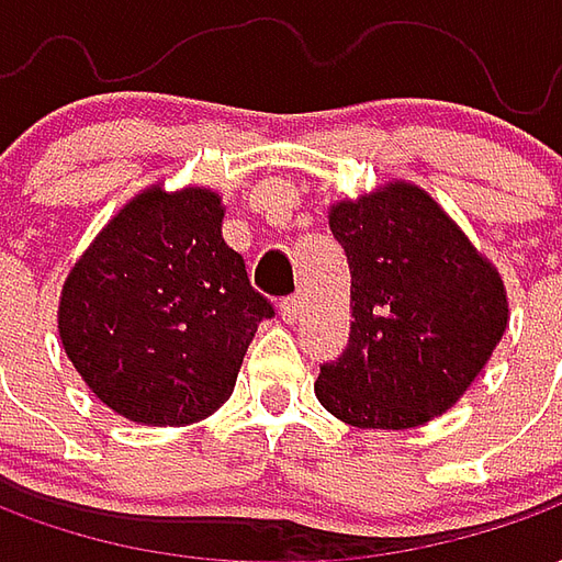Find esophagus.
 Masks as SVG:
<instances>
[{"instance_id": "obj_1", "label": "esophagus", "mask_w": 562, "mask_h": 562, "mask_svg": "<svg viewBox=\"0 0 562 562\" xmlns=\"http://www.w3.org/2000/svg\"><path fill=\"white\" fill-rule=\"evenodd\" d=\"M280 316L285 325H294L301 318V297H282L280 301Z\"/></svg>"}]
</instances>
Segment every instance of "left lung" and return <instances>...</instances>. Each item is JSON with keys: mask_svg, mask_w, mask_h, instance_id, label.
Here are the masks:
<instances>
[{"mask_svg": "<svg viewBox=\"0 0 562 562\" xmlns=\"http://www.w3.org/2000/svg\"><path fill=\"white\" fill-rule=\"evenodd\" d=\"M328 225L352 270L349 346L316 379L318 403L352 427L403 430L467 394L508 325L499 270L418 186L342 198Z\"/></svg>", "mask_w": 562, "mask_h": 562, "instance_id": "obj_1", "label": "left lung"}]
</instances>
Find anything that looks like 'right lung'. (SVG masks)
<instances>
[{
  "instance_id": "1",
  "label": "right lung",
  "mask_w": 562,
  "mask_h": 562,
  "mask_svg": "<svg viewBox=\"0 0 562 562\" xmlns=\"http://www.w3.org/2000/svg\"><path fill=\"white\" fill-rule=\"evenodd\" d=\"M204 186L128 201L68 270L59 340L87 389L128 422L192 424L232 397L258 322L273 316L222 237Z\"/></svg>"
}]
</instances>
